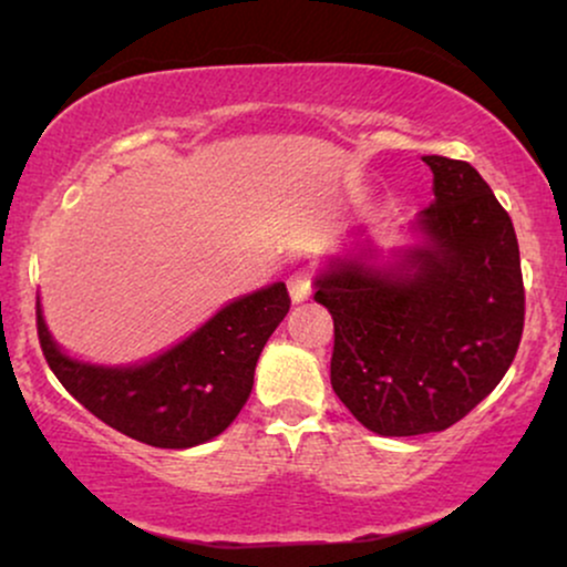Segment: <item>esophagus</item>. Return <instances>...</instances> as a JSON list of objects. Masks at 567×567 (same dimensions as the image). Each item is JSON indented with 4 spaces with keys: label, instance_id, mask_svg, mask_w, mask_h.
I'll list each match as a JSON object with an SVG mask.
<instances>
[{
    "label": "esophagus",
    "instance_id": "1",
    "mask_svg": "<svg viewBox=\"0 0 567 567\" xmlns=\"http://www.w3.org/2000/svg\"><path fill=\"white\" fill-rule=\"evenodd\" d=\"M288 290H290V298L296 303H301L309 298L311 292V275L309 271H296V275L288 277Z\"/></svg>",
    "mask_w": 567,
    "mask_h": 567
}]
</instances>
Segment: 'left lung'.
<instances>
[{
	"mask_svg": "<svg viewBox=\"0 0 567 567\" xmlns=\"http://www.w3.org/2000/svg\"><path fill=\"white\" fill-rule=\"evenodd\" d=\"M434 202L424 245L394 266L330 261L315 301L333 315L330 383L383 437L442 432L477 408L517 354L525 288L512 218L470 162L424 157Z\"/></svg>",
	"mask_w": 567,
	"mask_h": 567,
	"instance_id": "1",
	"label": "left lung"
}]
</instances>
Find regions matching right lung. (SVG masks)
I'll list each match as a JSON object with an SVG mask.
<instances>
[{
    "instance_id": "1",
    "label": "right lung",
    "mask_w": 567,
    "mask_h": 567,
    "mask_svg": "<svg viewBox=\"0 0 567 567\" xmlns=\"http://www.w3.org/2000/svg\"><path fill=\"white\" fill-rule=\"evenodd\" d=\"M285 282L237 298L178 347L130 368L71 360L55 347L37 301L44 360L95 419L154 447H194L218 437L250 396L256 362L285 320Z\"/></svg>"
}]
</instances>
